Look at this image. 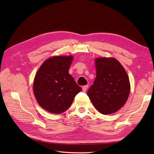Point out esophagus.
I'll list each match as a JSON object with an SVG mask.
<instances>
[{
  "mask_svg": "<svg viewBox=\"0 0 154 154\" xmlns=\"http://www.w3.org/2000/svg\"><path fill=\"white\" fill-rule=\"evenodd\" d=\"M88 88V85H84V86H83V88H82L83 92H85V91L87 90Z\"/></svg>",
  "mask_w": 154,
  "mask_h": 154,
  "instance_id": "esophagus-1",
  "label": "esophagus"
}]
</instances>
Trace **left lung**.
<instances>
[{
	"mask_svg": "<svg viewBox=\"0 0 154 154\" xmlns=\"http://www.w3.org/2000/svg\"><path fill=\"white\" fill-rule=\"evenodd\" d=\"M95 63L96 77L87 94L98 112L113 113L125 105L128 98V76L120 62L113 58H98Z\"/></svg>",
	"mask_w": 154,
	"mask_h": 154,
	"instance_id": "1",
	"label": "left lung"
}]
</instances>
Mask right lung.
<instances>
[{"mask_svg": "<svg viewBox=\"0 0 154 154\" xmlns=\"http://www.w3.org/2000/svg\"><path fill=\"white\" fill-rule=\"evenodd\" d=\"M72 56H54L47 59L36 73L33 91L41 107L50 113L66 111L82 88L69 73Z\"/></svg>", "mask_w": 154, "mask_h": 154, "instance_id": "obj_1", "label": "right lung"}]
</instances>
